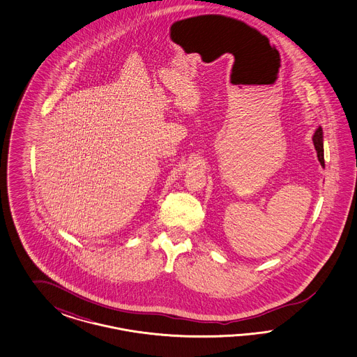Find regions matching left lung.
<instances>
[{
	"label": "left lung",
	"mask_w": 357,
	"mask_h": 357,
	"mask_svg": "<svg viewBox=\"0 0 357 357\" xmlns=\"http://www.w3.org/2000/svg\"><path fill=\"white\" fill-rule=\"evenodd\" d=\"M314 146L317 151V155L319 162L324 167V130L321 127H318L313 136Z\"/></svg>",
	"instance_id": "8db88e82"
}]
</instances>
